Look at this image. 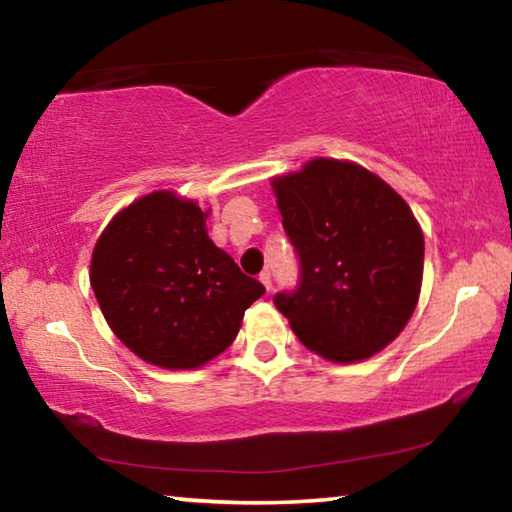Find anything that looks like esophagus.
Instances as JSON below:
<instances>
[{"mask_svg":"<svg viewBox=\"0 0 512 512\" xmlns=\"http://www.w3.org/2000/svg\"><path fill=\"white\" fill-rule=\"evenodd\" d=\"M259 282L264 284L266 291H271V287H273V284H271V271H262V273H259Z\"/></svg>","mask_w":512,"mask_h":512,"instance_id":"esophagus-1","label":"esophagus"}]
</instances>
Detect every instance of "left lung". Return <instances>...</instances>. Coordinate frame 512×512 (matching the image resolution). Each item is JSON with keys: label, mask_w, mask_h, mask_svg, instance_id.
Here are the masks:
<instances>
[{"label": "left lung", "mask_w": 512, "mask_h": 512, "mask_svg": "<svg viewBox=\"0 0 512 512\" xmlns=\"http://www.w3.org/2000/svg\"><path fill=\"white\" fill-rule=\"evenodd\" d=\"M273 192L300 259L296 291L273 302L300 343L336 363L384 350L420 298L424 237L411 207L375 173L329 158L273 178Z\"/></svg>", "instance_id": "obj_1"}]
</instances>
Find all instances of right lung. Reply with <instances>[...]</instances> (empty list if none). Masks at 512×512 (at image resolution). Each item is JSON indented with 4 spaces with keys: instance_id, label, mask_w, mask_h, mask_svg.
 Instances as JSON below:
<instances>
[{
    "instance_id": "obj_1",
    "label": "right lung",
    "mask_w": 512,
    "mask_h": 512,
    "mask_svg": "<svg viewBox=\"0 0 512 512\" xmlns=\"http://www.w3.org/2000/svg\"><path fill=\"white\" fill-rule=\"evenodd\" d=\"M207 212L173 192L137 198L94 246L90 284L117 339L169 370L221 354L244 311L264 296L205 230Z\"/></svg>"
}]
</instances>
